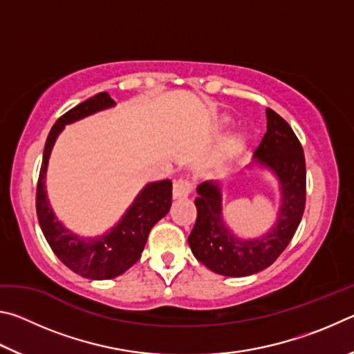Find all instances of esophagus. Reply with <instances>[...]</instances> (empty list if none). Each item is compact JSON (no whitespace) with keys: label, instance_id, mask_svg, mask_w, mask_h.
Segmentation results:
<instances>
[{"label":"esophagus","instance_id":"obj_1","mask_svg":"<svg viewBox=\"0 0 354 354\" xmlns=\"http://www.w3.org/2000/svg\"><path fill=\"white\" fill-rule=\"evenodd\" d=\"M192 192V183L185 178H179L173 183V196L175 198H184Z\"/></svg>","mask_w":354,"mask_h":354}]
</instances>
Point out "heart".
Wrapping results in <instances>:
<instances>
[{"instance_id": "obj_1", "label": "heart", "mask_w": 354, "mask_h": 354, "mask_svg": "<svg viewBox=\"0 0 354 354\" xmlns=\"http://www.w3.org/2000/svg\"><path fill=\"white\" fill-rule=\"evenodd\" d=\"M236 145H241V140H237V142H236Z\"/></svg>"}]
</instances>
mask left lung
<instances>
[{
  "label": "left lung",
  "mask_w": 354,
  "mask_h": 354,
  "mask_svg": "<svg viewBox=\"0 0 354 354\" xmlns=\"http://www.w3.org/2000/svg\"><path fill=\"white\" fill-rule=\"evenodd\" d=\"M254 159L278 176L283 194L278 221L267 236L254 241L232 236L221 220L218 183L206 181L196 187V221L189 245L209 270L225 277H248L272 266L290 243L306 206L303 147L289 123L273 109H267V131L256 148Z\"/></svg>",
  "instance_id": "8db88e82"
}]
</instances>
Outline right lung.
Returning a JSON list of instances; mask_svg holds the SVG:
<instances>
[{
    "mask_svg": "<svg viewBox=\"0 0 354 354\" xmlns=\"http://www.w3.org/2000/svg\"><path fill=\"white\" fill-rule=\"evenodd\" d=\"M113 104L115 103L109 93L100 92L59 117L48 134L39 173L37 192H35L37 218L46 242L50 243L51 250L64 266L88 279H111L133 267L140 259L151 227L167 215L171 206V181L165 179V181L148 184L134 200L128 212L123 215L120 223L101 237H77L56 218L48 203L45 190L48 158H50L56 137L67 123L76 122Z\"/></svg>",
    "mask_w": 354,
    "mask_h": 354,
    "instance_id": "right-lung-1",
    "label": "right lung"
}]
</instances>
